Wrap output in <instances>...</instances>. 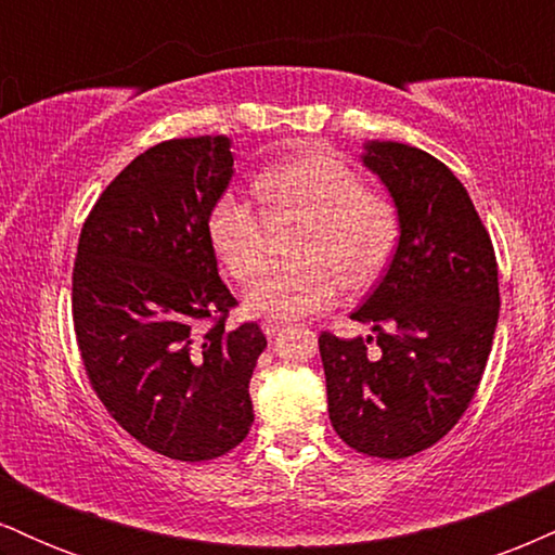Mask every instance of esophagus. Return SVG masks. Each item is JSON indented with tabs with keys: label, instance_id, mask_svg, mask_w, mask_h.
<instances>
[{
	"label": "esophagus",
	"instance_id": "34e87169",
	"mask_svg": "<svg viewBox=\"0 0 555 555\" xmlns=\"http://www.w3.org/2000/svg\"><path fill=\"white\" fill-rule=\"evenodd\" d=\"M282 326H284L282 318H263V323H260V328H263L266 336H273Z\"/></svg>",
	"mask_w": 555,
	"mask_h": 555
}]
</instances>
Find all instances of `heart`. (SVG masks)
I'll return each instance as SVG.
<instances>
[{
    "mask_svg": "<svg viewBox=\"0 0 555 555\" xmlns=\"http://www.w3.org/2000/svg\"><path fill=\"white\" fill-rule=\"evenodd\" d=\"M260 206L240 190L216 195L206 216L208 240L229 276L245 284L269 250V219H302L292 253L271 263L247 292L258 313L308 315L344 289L371 286L397 250L399 211L386 193L365 188L360 171L334 154H310L271 164L253 180Z\"/></svg>",
    "mask_w": 555,
    "mask_h": 555,
    "instance_id": "1",
    "label": "heart"
}]
</instances>
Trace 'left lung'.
Returning a JSON list of instances; mask_svg holds the SVG:
<instances>
[{
	"mask_svg": "<svg viewBox=\"0 0 555 555\" xmlns=\"http://www.w3.org/2000/svg\"><path fill=\"white\" fill-rule=\"evenodd\" d=\"M362 162L399 211V247L352 318L367 339L321 331L328 417L347 446L380 460L420 454L460 423L499 323V266L464 184L436 156L373 140Z\"/></svg>",
	"mask_w": 555,
	"mask_h": 555,
	"instance_id": "obj_1",
	"label": "left lung"
}]
</instances>
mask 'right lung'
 Instances as JSON below:
<instances>
[{
    "mask_svg": "<svg viewBox=\"0 0 555 555\" xmlns=\"http://www.w3.org/2000/svg\"><path fill=\"white\" fill-rule=\"evenodd\" d=\"M234 175L229 140L175 138L132 158L93 203L73 266L88 384L119 428L180 462L224 456L253 423L256 321L227 326L206 216Z\"/></svg>",
    "mask_w": 555,
    "mask_h": 555,
    "instance_id": "1",
    "label": "right lung"
}]
</instances>
